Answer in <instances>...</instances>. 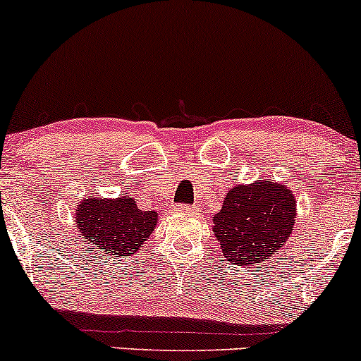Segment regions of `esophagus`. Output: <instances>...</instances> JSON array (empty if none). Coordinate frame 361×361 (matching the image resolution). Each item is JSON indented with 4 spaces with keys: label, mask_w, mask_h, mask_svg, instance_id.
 Listing matches in <instances>:
<instances>
[{
    "label": "esophagus",
    "mask_w": 361,
    "mask_h": 361,
    "mask_svg": "<svg viewBox=\"0 0 361 361\" xmlns=\"http://www.w3.org/2000/svg\"><path fill=\"white\" fill-rule=\"evenodd\" d=\"M178 212H180V214H195V212H197V207L178 205Z\"/></svg>",
    "instance_id": "esophagus-1"
}]
</instances>
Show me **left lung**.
I'll return each mask as SVG.
<instances>
[{
    "instance_id": "left-lung-1",
    "label": "left lung",
    "mask_w": 361,
    "mask_h": 361,
    "mask_svg": "<svg viewBox=\"0 0 361 361\" xmlns=\"http://www.w3.org/2000/svg\"><path fill=\"white\" fill-rule=\"evenodd\" d=\"M296 205L288 185L274 180L232 186L212 220L222 254L242 267L272 257L290 237Z\"/></svg>"
}]
</instances>
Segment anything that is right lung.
<instances>
[{"instance_id": "obj_1", "label": "right lung", "mask_w": 361, "mask_h": 361, "mask_svg": "<svg viewBox=\"0 0 361 361\" xmlns=\"http://www.w3.org/2000/svg\"><path fill=\"white\" fill-rule=\"evenodd\" d=\"M75 224L89 244L114 257L139 252L154 232L158 212H142L136 198L85 197L75 207Z\"/></svg>"}]
</instances>
